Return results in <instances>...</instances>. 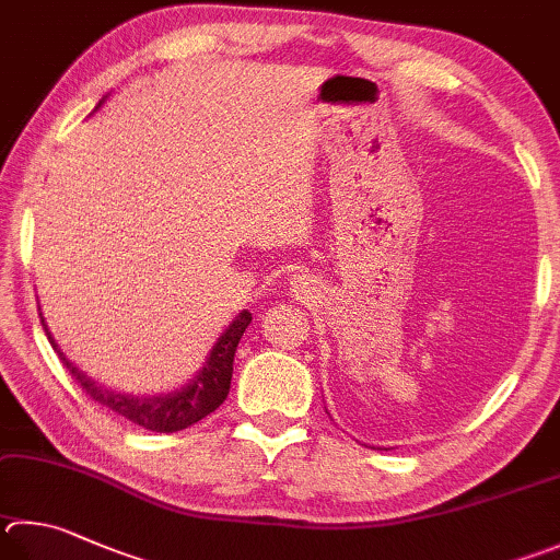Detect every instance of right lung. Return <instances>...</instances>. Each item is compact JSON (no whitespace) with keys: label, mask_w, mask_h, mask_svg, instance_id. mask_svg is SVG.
<instances>
[{"label":"right lung","mask_w":560,"mask_h":560,"mask_svg":"<svg viewBox=\"0 0 560 560\" xmlns=\"http://www.w3.org/2000/svg\"><path fill=\"white\" fill-rule=\"evenodd\" d=\"M249 323H252V313L242 311L237 318L232 320L230 328L220 335L218 342L212 345L210 358L206 360V368L198 372V377L188 386H183L180 392L168 394V396H154V399H139V396H127V394H115V392L103 389V386H97L93 380H88L83 372H78L73 364L63 358V352L58 350V345L50 338L48 340L58 352L63 368L70 372V377L78 382L80 389H83L90 399L103 404L109 411L125 416L127 421L137 423L147 431L176 433V431L188 429L192 423H198L200 419H206L208 413L215 411L218 406L228 399L235 350Z\"/></svg>","instance_id":"1"}]
</instances>
